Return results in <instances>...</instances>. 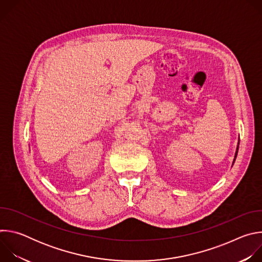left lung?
<instances>
[{
  "mask_svg": "<svg viewBox=\"0 0 262 262\" xmlns=\"http://www.w3.org/2000/svg\"><path fill=\"white\" fill-rule=\"evenodd\" d=\"M238 145H239V141H238V143H237V147H236V151H235V155H234V160H233V163H232V165L234 164V162H235V159H236V157H237V152H238Z\"/></svg>",
  "mask_w": 262,
  "mask_h": 262,
  "instance_id": "8db88e82",
  "label": "left lung"
}]
</instances>
